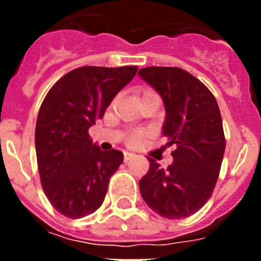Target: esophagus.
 Listing matches in <instances>:
<instances>
[{"label":"esophagus","instance_id":"esophagus-1","mask_svg":"<svg viewBox=\"0 0 261 261\" xmlns=\"http://www.w3.org/2000/svg\"><path fill=\"white\" fill-rule=\"evenodd\" d=\"M133 156H135V154H133V153H129V151H124V161H125V162H128L129 159L133 158Z\"/></svg>","mask_w":261,"mask_h":261}]
</instances>
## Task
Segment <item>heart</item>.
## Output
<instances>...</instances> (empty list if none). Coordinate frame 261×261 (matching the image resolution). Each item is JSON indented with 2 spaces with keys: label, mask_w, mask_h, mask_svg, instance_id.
<instances>
[{
  "label": "heart",
  "mask_w": 261,
  "mask_h": 261,
  "mask_svg": "<svg viewBox=\"0 0 261 261\" xmlns=\"http://www.w3.org/2000/svg\"><path fill=\"white\" fill-rule=\"evenodd\" d=\"M141 140H142V133L141 132H135V133H132V135L129 136L128 142L130 145H138L140 142H141Z\"/></svg>",
  "instance_id": "b5f03b06"
}]
</instances>
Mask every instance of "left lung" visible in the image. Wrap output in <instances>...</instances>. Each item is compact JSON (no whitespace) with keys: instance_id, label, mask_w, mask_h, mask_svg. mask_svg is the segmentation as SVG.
<instances>
[{"instance_id":"obj_1","label":"left lung","mask_w":261,"mask_h":261,"mask_svg":"<svg viewBox=\"0 0 261 261\" xmlns=\"http://www.w3.org/2000/svg\"><path fill=\"white\" fill-rule=\"evenodd\" d=\"M138 75L162 98V133L176 146L167 168L147 158L150 168L140 180V192L159 216L186 218L208 201L220 175L226 146L220 108L208 87L183 69L149 66Z\"/></svg>"}]
</instances>
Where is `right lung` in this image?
I'll return each mask as SVG.
<instances>
[{"label": "right lung", "mask_w": 261, "mask_h": 261, "mask_svg": "<svg viewBox=\"0 0 261 261\" xmlns=\"http://www.w3.org/2000/svg\"><path fill=\"white\" fill-rule=\"evenodd\" d=\"M136 71L137 66H81L60 78L41 103L35 128L41 187L65 217L82 218L105 201L124 155L100 150L87 132Z\"/></svg>", "instance_id": "1"}]
</instances>
